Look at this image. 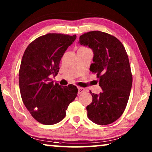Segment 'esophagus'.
<instances>
[{"label":"esophagus","instance_id":"obj_1","mask_svg":"<svg viewBox=\"0 0 152 152\" xmlns=\"http://www.w3.org/2000/svg\"><path fill=\"white\" fill-rule=\"evenodd\" d=\"M78 93L80 94H82L83 93V92H84L86 91V89L84 88H82V87H78Z\"/></svg>","mask_w":152,"mask_h":152}]
</instances>
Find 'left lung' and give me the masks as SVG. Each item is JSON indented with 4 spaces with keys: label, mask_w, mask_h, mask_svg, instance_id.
Returning a JSON list of instances; mask_svg holds the SVG:
<instances>
[{
    "label": "left lung",
    "mask_w": 152,
    "mask_h": 152,
    "mask_svg": "<svg viewBox=\"0 0 152 152\" xmlns=\"http://www.w3.org/2000/svg\"><path fill=\"white\" fill-rule=\"evenodd\" d=\"M78 43L93 51L90 70L96 74L102 90L99 94H91L92 101L86 107L87 115L96 124H110L124 112L132 89L133 78L127 52L119 39L99 31L80 35Z\"/></svg>",
    "instance_id": "obj_1"
}]
</instances>
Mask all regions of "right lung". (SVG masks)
Instances as JSON below:
<instances>
[{
	"label": "right lung",
	"instance_id": "add662e5",
	"mask_svg": "<svg viewBox=\"0 0 152 152\" xmlns=\"http://www.w3.org/2000/svg\"><path fill=\"white\" fill-rule=\"evenodd\" d=\"M76 35L48 33L28 45L20 63L19 82L23 102L32 117L44 125H53L66 116L68 105L77 96L76 86L53 84L64 53Z\"/></svg>",
	"mask_w": 152,
	"mask_h": 152
}]
</instances>
